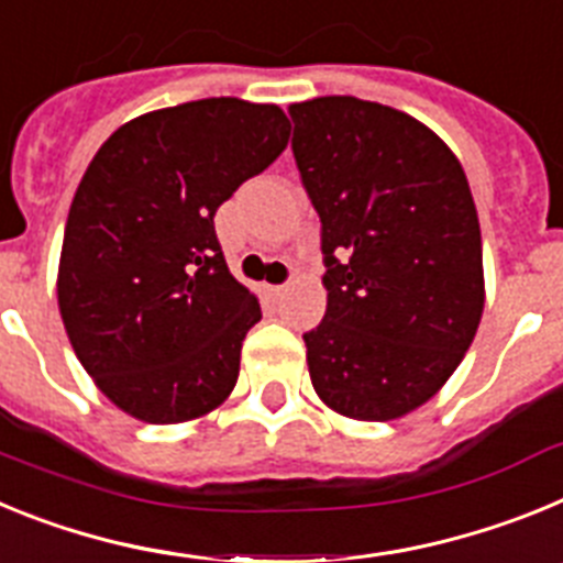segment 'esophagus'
I'll list each match as a JSON object with an SVG mask.
<instances>
[{"mask_svg": "<svg viewBox=\"0 0 563 563\" xmlns=\"http://www.w3.org/2000/svg\"><path fill=\"white\" fill-rule=\"evenodd\" d=\"M267 292H271L273 298H282L287 292V285H267Z\"/></svg>", "mask_w": 563, "mask_h": 563, "instance_id": "34e87169", "label": "esophagus"}]
</instances>
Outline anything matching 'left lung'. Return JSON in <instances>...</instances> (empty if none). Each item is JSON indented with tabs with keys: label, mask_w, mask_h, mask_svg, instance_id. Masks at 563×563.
I'll use <instances>...</instances> for the list:
<instances>
[{
	"label": "left lung",
	"mask_w": 563,
	"mask_h": 563,
	"mask_svg": "<svg viewBox=\"0 0 563 563\" xmlns=\"http://www.w3.org/2000/svg\"><path fill=\"white\" fill-rule=\"evenodd\" d=\"M292 157L321 220L327 312L305 332L338 415L395 420L454 375L485 307L465 172L411 114L352 96L292 103Z\"/></svg>",
	"instance_id": "8db88e82"
}]
</instances>
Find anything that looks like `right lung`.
Wrapping results in <instances>:
<instances>
[{"label": "right lung", "instance_id": "right-lung-1", "mask_svg": "<svg viewBox=\"0 0 563 563\" xmlns=\"http://www.w3.org/2000/svg\"><path fill=\"white\" fill-rule=\"evenodd\" d=\"M287 137L276 103L206 98L123 123L84 172L58 307L81 366L126 415L194 420L236 386L262 307L228 271L213 213Z\"/></svg>", "mask_w": 563, "mask_h": 563}]
</instances>
